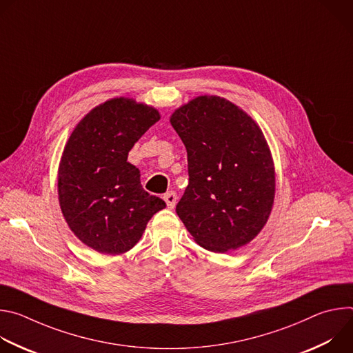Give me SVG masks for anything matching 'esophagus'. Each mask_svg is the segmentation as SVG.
<instances>
[{"label":"esophagus","mask_w":353,"mask_h":353,"mask_svg":"<svg viewBox=\"0 0 353 353\" xmlns=\"http://www.w3.org/2000/svg\"><path fill=\"white\" fill-rule=\"evenodd\" d=\"M163 199L166 201V204L169 208H173L177 203V194L174 191H168L165 195H163Z\"/></svg>","instance_id":"1"}]
</instances>
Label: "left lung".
Listing matches in <instances>:
<instances>
[{
    "label": "left lung",
    "instance_id": "obj_1",
    "mask_svg": "<svg viewBox=\"0 0 353 353\" xmlns=\"http://www.w3.org/2000/svg\"><path fill=\"white\" fill-rule=\"evenodd\" d=\"M170 123L187 149L188 185L176 212L194 240L214 253L253 240L275 195L270 148L256 121L229 100L198 96Z\"/></svg>",
    "mask_w": 353,
    "mask_h": 353
}]
</instances>
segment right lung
<instances>
[{"label":"right lung","mask_w":353,"mask_h":353,"mask_svg":"<svg viewBox=\"0 0 353 353\" xmlns=\"http://www.w3.org/2000/svg\"><path fill=\"white\" fill-rule=\"evenodd\" d=\"M161 116L116 97L90 110L72 131L59 168V199L74 234L103 254H121L141 239L166 203L146 192L127 162L134 143Z\"/></svg>","instance_id":"1"}]
</instances>
